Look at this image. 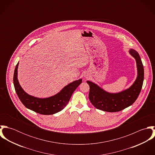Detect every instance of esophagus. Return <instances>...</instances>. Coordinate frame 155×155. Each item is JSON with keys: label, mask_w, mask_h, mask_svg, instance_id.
I'll use <instances>...</instances> for the list:
<instances>
[{"label": "esophagus", "mask_w": 155, "mask_h": 155, "mask_svg": "<svg viewBox=\"0 0 155 155\" xmlns=\"http://www.w3.org/2000/svg\"><path fill=\"white\" fill-rule=\"evenodd\" d=\"M85 78H88V76H87V75H86V74H85V76H84Z\"/></svg>", "instance_id": "obj_1"}]
</instances>
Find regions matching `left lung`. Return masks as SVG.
<instances>
[{"instance_id": "8db88e82", "label": "left lung", "mask_w": 155, "mask_h": 155, "mask_svg": "<svg viewBox=\"0 0 155 155\" xmlns=\"http://www.w3.org/2000/svg\"><path fill=\"white\" fill-rule=\"evenodd\" d=\"M129 53L135 58L137 68V78L129 88L117 93H110L94 82L87 81L89 85V99L97 109L108 112L119 111L132 105L138 98L144 81V67L139 54L135 50L130 49Z\"/></svg>"}]
</instances>
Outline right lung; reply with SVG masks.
<instances>
[{
    "label": "right lung",
    "instance_id": "obj_1",
    "mask_svg": "<svg viewBox=\"0 0 155 155\" xmlns=\"http://www.w3.org/2000/svg\"><path fill=\"white\" fill-rule=\"evenodd\" d=\"M18 64L15 67L14 74V85L17 94L26 108L41 114H53L62 110L68 104L73 92L82 82V79L74 81L57 94L48 98L35 97L26 93L20 86L18 80Z\"/></svg>",
    "mask_w": 155,
    "mask_h": 155
}]
</instances>
